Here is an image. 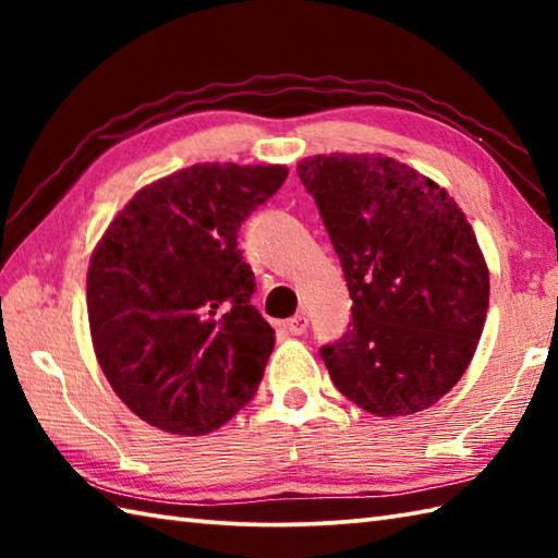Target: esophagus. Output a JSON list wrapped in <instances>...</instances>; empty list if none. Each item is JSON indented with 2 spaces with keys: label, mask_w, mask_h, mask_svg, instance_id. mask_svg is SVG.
I'll return each instance as SVG.
<instances>
[{
  "label": "esophagus",
  "mask_w": 558,
  "mask_h": 558,
  "mask_svg": "<svg viewBox=\"0 0 558 558\" xmlns=\"http://www.w3.org/2000/svg\"><path fill=\"white\" fill-rule=\"evenodd\" d=\"M286 326H288V330H290L292 336H302L304 330H306V326H310V318H306L304 314H298V316H292Z\"/></svg>",
  "instance_id": "obj_1"
}]
</instances>
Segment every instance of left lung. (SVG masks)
Listing matches in <instances>:
<instances>
[{
    "label": "left lung",
    "mask_w": 558,
    "mask_h": 558,
    "mask_svg": "<svg viewBox=\"0 0 558 558\" xmlns=\"http://www.w3.org/2000/svg\"><path fill=\"white\" fill-rule=\"evenodd\" d=\"M298 174L340 258L352 322L322 360L378 417L432 408L465 374L489 310V270L446 189L386 156L306 158Z\"/></svg>",
    "instance_id": "8db88e82"
}]
</instances>
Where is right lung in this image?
<instances>
[{"label": "right lung", "mask_w": 558, "mask_h": 558, "mask_svg": "<svg viewBox=\"0 0 558 558\" xmlns=\"http://www.w3.org/2000/svg\"><path fill=\"white\" fill-rule=\"evenodd\" d=\"M286 180L282 165H192L136 192L93 252V348L150 426L204 436L254 398L276 330L236 232Z\"/></svg>", "instance_id": "1"}]
</instances>
